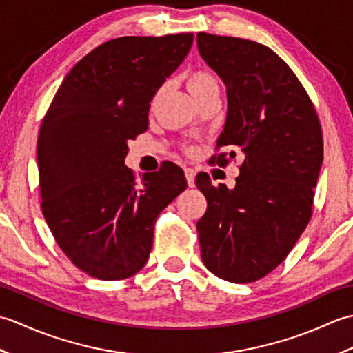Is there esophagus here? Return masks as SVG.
Listing matches in <instances>:
<instances>
[{
  "instance_id": "obj_1",
  "label": "esophagus",
  "mask_w": 353,
  "mask_h": 353,
  "mask_svg": "<svg viewBox=\"0 0 353 353\" xmlns=\"http://www.w3.org/2000/svg\"><path fill=\"white\" fill-rule=\"evenodd\" d=\"M185 176H186V182H188L190 188H192L196 185V171L192 168H185Z\"/></svg>"
}]
</instances>
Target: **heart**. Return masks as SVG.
I'll use <instances>...</instances> for the list:
<instances>
[{"mask_svg": "<svg viewBox=\"0 0 353 353\" xmlns=\"http://www.w3.org/2000/svg\"><path fill=\"white\" fill-rule=\"evenodd\" d=\"M186 86H188V91L194 99H197L203 92H206L208 89L219 86L216 80L211 74L206 71H194L191 72L188 77H186Z\"/></svg>", "mask_w": 353, "mask_h": 353, "instance_id": "heart-1", "label": "heart"}]
</instances>
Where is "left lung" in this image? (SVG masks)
I'll return each instance as SVG.
<instances>
[{"instance_id": "obj_1", "label": "left lung", "mask_w": 353, "mask_h": 353, "mask_svg": "<svg viewBox=\"0 0 353 353\" xmlns=\"http://www.w3.org/2000/svg\"><path fill=\"white\" fill-rule=\"evenodd\" d=\"M197 48L226 86L216 145L244 156L235 188L196 177L208 200L197 221L201 261L224 281L253 282L287 258L310 223L323 162L321 127L296 74L265 45L199 33Z\"/></svg>"}]
</instances>
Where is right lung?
I'll return each mask as SVG.
<instances>
[{
    "label": "right lung",
    "instance_id": "right-lung-1",
    "mask_svg": "<svg viewBox=\"0 0 353 353\" xmlns=\"http://www.w3.org/2000/svg\"><path fill=\"white\" fill-rule=\"evenodd\" d=\"M192 41L181 33L104 42L66 74L43 118L36 154L45 221L72 264L97 279H125L147 264L157 215L186 188L176 163L138 182L124 159Z\"/></svg>",
    "mask_w": 353,
    "mask_h": 353
}]
</instances>
